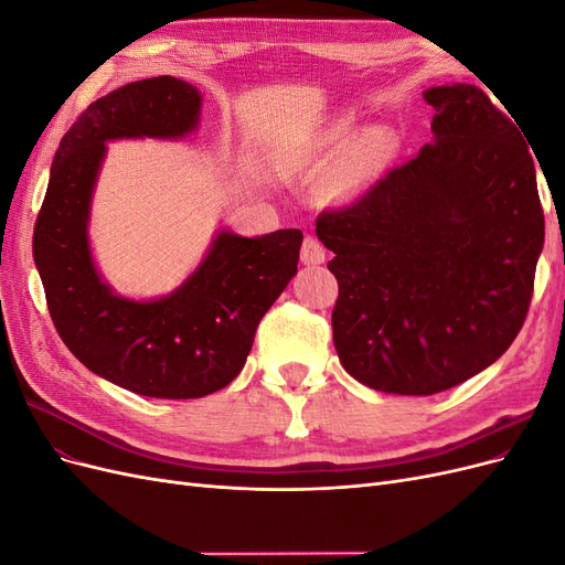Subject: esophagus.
<instances>
[{
  "label": "esophagus",
  "mask_w": 565,
  "mask_h": 565,
  "mask_svg": "<svg viewBox=\"0 0 565 565\" xmlns=\"http://www.w3.org/2000/svg\"><path fill=\"white\" fill-rule=\"evenodd\" d=\"M328 259V252H324L322 243L316 241V237H306L301 245V264L306 266H320Z\"/></svg>",
  "instance_id": "esophagus-1"
}]
</instances>
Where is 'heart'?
Masks as SVG:
<instances>
[{"label":"heart","mask_w":565,"mask_h":565,"mask_svg":"<svg viewBox=\"0 0 565 565\" xmlns=\"http://www.w3.org/2000/svg\"><path fill=\"white\" fill-rule=\"evenodd\" d=\"M347 150H351L349 160L332 183V195L339 200L355 193L377 169H382L391 156V143L382 131H367L355 141L353 117H339L322 136V158L332 164Z\"/></svg>","instance_id":"heart-1"}]
</instances>
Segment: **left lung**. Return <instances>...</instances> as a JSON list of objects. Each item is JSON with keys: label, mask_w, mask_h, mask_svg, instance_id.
Instances as JSON below:
<instances>
[{"label": "left lung", "mask_w": 565, "mask_h": 565, "mask_svg": "<svg viewBox=\"0 0 565 565\" xmlns=\"http://www.w3.org/2000/svg\"><path fill=\"white\" fill-rule=\"evenodd\" d=\"M424 100L434 143L316 221L334 252L339 361L398 396H431L498 361L525 320L544 245L516 119L473 84L431 87Z\"/></svg>", "instance_id": "obj_1"}]
</instances>
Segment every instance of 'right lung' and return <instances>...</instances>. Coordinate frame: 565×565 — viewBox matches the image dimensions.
I'll use <instances>...</instances> for the list:
<instances>
[{
	"mask_svg": "<svg viewBox=\"0 0 565 565\" xmlns=\"http://www.w3.org/2000/svg\"><path fill=\"white\" fill-rule=\"evenodd\" d=\"M200 108L193 84L169 75L94 100L61 139L32 235L63 344L98 377L148 398H202L241 374L259 320L297 276L303 241L299 228L259 237L218 231L191 276L148 301L115 295L98 276L89 214L106 143L183 139Z\"/></svg>",
	"mask_w": 565,
	"mask_h": 565,
	"instance_id": "1",
	"label": "right lung"
}]
</instances>
